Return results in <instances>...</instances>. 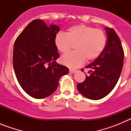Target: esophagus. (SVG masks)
Here are the masks:
<instances>
[{
    "instance_id": "34e87169",
    "label": "esophagus",
    "mask_w": 131,
    "mask_h": 131,
    "mask_svg": "<svg viewBox=\"0 0 131 131\" xmlns=\"http://www.w3.org/2000/svg\"><path fill=\"white\" fill-rule=\"evenodd\" d=\"M76 72L75 69H69V73H74Z\"/></svg>"
}]
</instances>
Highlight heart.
Listing matches in <instances>:
<instances>
[{
  "mask_svg": "<svg viewBox=\"0 0 131 131\" xmlns=\"http://www.w3.org/2000/svg\"><path fill=\"white\" fill-rule=\"evenodd\" d=\"M54 44L62 53L69 51L71 45H75V51L62 56L60 61L69 68H77L83 64L85 59L92 61L102 54L106 47V37L102 30L82 24L69 27L66 35H56Z\"/></svg>",
  "mask_w": 131,
  "mask_h": 131,
  "instance_id": "obj_1",
  "label": "heart"
}]
</instances>
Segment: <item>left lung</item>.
Here are the masks:
<instances>
[{"label": "left lung", "instance_id": "8db88e82", "mask_svg": "<svg viewBox=\"0 0 131 131\" xmlns=\"http://www.w3.org/2000/svg\"><path fill=\"white\" fill-rule=\"evenodd\" d=\"M105 30L107 42L104 49L92 63L85 67L90 69L91 74L77 85L79 92L91 100H100L113 90L123 66L124 52L119 38L112 29L107 27Z\"/></svg>", "mask_w": 131, "mask_h": 131}]
</instances>
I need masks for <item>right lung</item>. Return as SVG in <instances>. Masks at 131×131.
Masks as SVG:
<instances>
[{
	"label": "right lung",
	"instance_id": "obj_1",
	"mask_svg": "<svg viewBox=\"0 0 131 131\" xmlns=\"http://www.w3.org/2000/svg\"><path fill=\"white\" fill-rule=\"evenodd\" d=\"M59 31L58 25L48 26L42 19H35L14 42L13 66L16 78L23 90L34 98L52 94L60 77L69 72L67 67L56 62L60 54L54 38Z\"/></svg>",
	"mask_w": 131,
	"mask_h": 131
}]
</instances>
